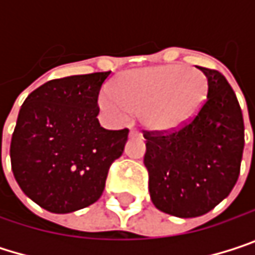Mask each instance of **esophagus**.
Segmentation results:
<instances>
[{
  "instance_id": "1",
  "label": "esophagus",
  "mask_w": 255,
  "mask_h": 255,
  "mask_svg": "<svg viewBox=\"0 0 255 255\" xmlns=\"http://www.w3.org/2000/svg\"><path fill=\"white\" fill-rule=\"evenodd\" d=\"M129 137H140V138H141V132L137 131V129H131V131H129Z\"/></svg>"
}]
</instances>
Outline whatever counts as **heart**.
I'll return each mask as SVG.
<instances>
[{
  "label": "heart",
  "mask_w": 255,
  "mask_h": 255,
  "mask_svg": "<svg viewBox=\"0 0 255 255\" xmlns=\"http://www.w3.org/2000/svg\"><path fill=\"white\" fill-rule=\"evenodd\" d=\"M207 94L208 82L202 71L167 65L121 74L111 93L100 97V105L118 118L141 114L146 127L168 132L189 124L201 111Z\"/></svg>",
  "instance_id": "1"
}]
</instances>
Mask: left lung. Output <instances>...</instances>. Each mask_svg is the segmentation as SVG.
<instances>
[{"mask_svg":"<svg viewBox=\"0 0 255 255\" xmlns=\"http://www.w3.org/2000/svg\"><path fill=\"white\" fill-rule=\"evenodd\" d=\"M199 69L208 94L196 117L176 131H143L150 199L159 211L181 219L204 216L229 195L245 143L242 111L228 79Z\"/></svg>","mask_w":255,"mask_h":255,"instance_id":"left-lung-1","label":"left lung"}]
</instances>
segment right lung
Masks as SVG:
<instances>
[{"label": "right lung", "mask_w": 255, "mask_h": 255, "mask_svg": "<svg viewBox=\"0 0 255 255\" xmlns=\"http://www.w3.org/2000/svg\"><path fill=\"white\" fill-rule=\"evenodd\" d=\"M109 72L51 79L20 108L10 144L11 170L27 198L66 214L94 204L108 171L128 138V128L100 127L99 93Z\"/></svg>", "instance_id": "right-lung-1"}]
</instances>
